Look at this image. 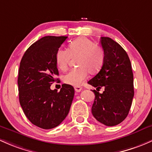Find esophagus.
Wrapping results in <instances>:
<instances>
[{
	"label": "esophagus",
	"instance_id": "1",
	"mask_svg": "<svg viewBox=\"0 0 152 152\" xmlns=\"http://www.w3.org/2000/svg\"><path fill=\"white\" fill-rule=\"evenodd\" d=\"M75 91H76V92H79L82 89V88H81V87H75Z\"/></svg>",
	"mask_w": 152,
	"mask_h": 152
}]
</instances>
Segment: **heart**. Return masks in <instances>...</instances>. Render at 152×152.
<instances>
[{"label":"heart","instance_id":"heart-1","mask_svg":"<svg viewBox=\"0 0 152 152\" xmlns=\"http://www.w3.org/2000/svg\"><path fill=\"white\" fill-rule=\"evenodd\" d=\"M79 68L72 70L65 75L63 80L65 84L79 87L88 76L95 75L101 71L105 60L103 48L96 46L94 41L86 37H79L69 44L68 49H59L55 54L57 68L61 71L68 68L71 59H76Z\"/></svg>","mask_w":152,"mask_h":152}]
</instances>
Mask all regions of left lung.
Listing matches in <instances>:
<instances>
[{
	"label": "left lung",
	"instance_id": "1",
	"mask_svg": "<svg viewBox=\"0 0 152 152\" xmlns=\"http://www.w3.org/2000/svg\"><path fill=\"white\" fill-rule=\"evenodd\" d=\"M105 60L101 71L88 84L103 94L92 90L95 97L92 113L98 122L106 126H115L125 119L134 96L133 73L127 52L118 43L108 37H101Z\"/></svg>",
	"mask_w": 152,
	"mask_h": 152
}]
</instances>
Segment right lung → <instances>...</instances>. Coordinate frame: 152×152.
I'll list each match as a JSON object with an SVG mask.
<instances>
[{
  "instance_id": "add662e5",
  "label": "right lung",
  "mask_w": 152,
  "mask_h": 152,
  "mask_svg": "<svg viewBox=\"0 0 152 152\" xmlns=\"http://www.w3.org/2000/svg\"><path fill=\"white\" fill-rule=\"evenodd\" d=\"M67 38H41L27 49L20 62L17 80L20 105L30 122L45 130L65 119L74 97V88L69 84H63L60 92L50 89L59 81L55 54Z\"/></svg>"
}]
</instances>
